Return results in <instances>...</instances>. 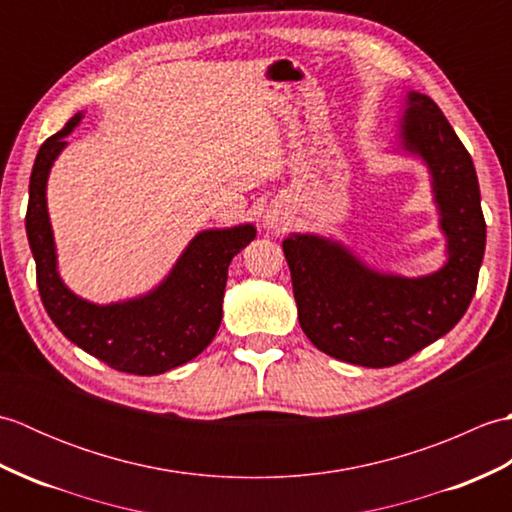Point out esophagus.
Segmentation results:
<instances>
[{
	"label": "esophagus",
	"mask_w": 512,
	"mask_h": 512,
	"mask_svg": "<svg viewBox=\"0 0 512 512\" xmlns=\"http://www.w3.org/2000/svg\"><path fill=\"white\" fill-rule=\"evenodd\" d=\"M264 228H268V231H279V220L275 215H266L264 217Z\"/></svg>",
	"instance_id": "34e87169"
}]
</instances>
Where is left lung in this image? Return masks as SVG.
I'll list each match as a JSON object with an SVG mask.
<instances>
[{"instance_id": "8db88e82", "label": "left lung", "mask_w": 512, "mask_h": 512, "mask_svg": "<svg viewBox=\"0 0 512 512\" xmlns=\"http://www.w3.org/2000/svg\"><path fill=\"white\" fill-rule=\"evenodd\" d=\"M389 151L418 158L429 171L444 262L407 277L367 264L354 248L319 233H290L299 325L317 350L363 367H389L438 341L475 295L486 248L480 184L469 151L427 94L409 90Z\"/></svg>"}]
</instances>
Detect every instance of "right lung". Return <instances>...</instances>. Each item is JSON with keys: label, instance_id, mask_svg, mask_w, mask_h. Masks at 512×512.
Masks as SVG:
<instances>
[{"label": "right lung", "instance_id": "right-lung-1", "mask_svg": "<svg viewBox=\"0 0 512 512\" xmlns=\"http://www.w3.org/2000/svg\"><path fill=\"white\" fill-rule=\"evenodd\" d=\"M83 112L41 145L30 173L26 235L37 264L39 295L52 323L81 350L118 372L158 376L198 356L222 323L228 264L257 235L253 224L204 228L184 246L165 279L145 295L94 303L65 286L48 213L54 160Z\"/></svg>", "mask_w": 512, "mask_h": 512}]
</instances>
